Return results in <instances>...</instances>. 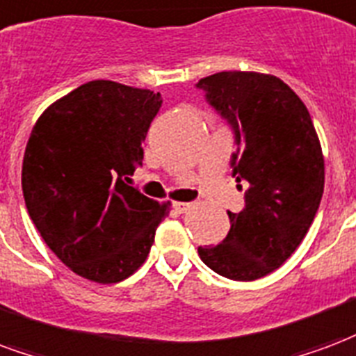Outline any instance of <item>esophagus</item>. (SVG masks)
Masks as SVG:
<instances>
[{
	"instance_id": "1",
	"label": "esophagus",
	"mask_w": 356,
	"mask_h": 356,
	"mask_svg": "<svg viewBox=\"0 0 356 356\" xmlns=\"http://www.w3.org/2000/svg\"><path fill=\"white\" fill-rule=\"evenodd\" d=\"M191 207H192L191 202H175V204H173V209H175L177 213H186Z\"/></svg>"
}]
</instances>
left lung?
<instances>
[{
	"label": "left lung",
	"mask_w": 356,
	"mask_h": 356,
	"mask_svg": "<svg viewBox=\"0 0 356 356\" xmlns=\"http://www.w3.org/2000/svg\"><path fill=\"white\" fill-rule=\"evenodd\" d=\"M196 86L234 130L232 175L245 186V207L228 211V236L198 254L222 277L254 281L296 251L317 215L325 188L317 131L304 102L273 75L220 71Z\"/></svg>",
	"instance_id": "left-lung-1"
}]
</instances>
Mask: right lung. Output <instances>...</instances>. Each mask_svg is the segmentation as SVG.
Returning <instances> with one entry per match:
<instances>
[{
  "instance_id": "1",
  "label": "right lung",
  "mask_w": 356,
  "mask_h": 356,
  "mask_svg": "<svg viewBox=\"0 0 356 356\" xmlns=\"http://www.w3.org/2000/svg\"><path fill=\"white\" fill-rule=\"evenodd\" d=\"M160 92L90 81L44 109L22 162L33 225L70 270L118 283L143 264L170 204L130 186Z\"/></svg>"
}]
</instances>
